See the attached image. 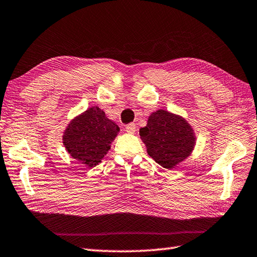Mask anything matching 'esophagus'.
<instances>
[{"mask_svg": "<svg viewBox=\"0 0 257 257\" xmlns=\"http://www.w3.org/2000/svg\"><path fill=\"white\" fill-rule=\"evenodd\" d=\"M136 124L135 123H129L125 125V132L129 133V134H134L136 132Z\"/></svg>", "mask_w": 257, "mask_h": 257, "instance_id": "esophagus-1", "label": "esophagus"}]
</instances>
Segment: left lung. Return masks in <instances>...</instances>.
I'll use <instances>...</instances> for the list:
<instances>
[{
    "instance_id": "left-lung-1",
    "label": "left lung",
    "mask_w": 257,
    "mask_h": 257,
    "mask_svg": "<svg viewBox=\"0 0 257 257\" xmlns=\"http://www.w3.org/2000/svg\"><path fill=\"white\" fill-rule=\"evenodd\" d=\"M139 135L150 157L164 168H173L192 153L195 136L183 118L160 109L148 119Z\"/></svg>"
}]
</instances>
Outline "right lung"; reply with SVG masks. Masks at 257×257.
<instances>
[{"label": "right lung", "mask_w": 257, "mask_h": 257, "mask_svg": "<svg viewBox=\"0 0 257 257\" xmlns=\"http://www.w3.org/2000/svg\"><path fill=\"white\" fill-rule=\"evenodd\" d=\"M118 130V125L105 117L101 109L92 107L69 123L63 144L71 157L93 167L108 153Z\"/></svg>", "instance_id": "right-lung-1"}]
</instances>
